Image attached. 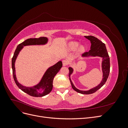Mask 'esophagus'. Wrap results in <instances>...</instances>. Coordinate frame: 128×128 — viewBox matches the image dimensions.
I'll list each match as a JSON object with an SVG mask.
<instances>
[{
	"instance_id": "1",
	"label": "esophagus",
	"mask_w": 128,
	"mask_h": 128,
	"mask_svg": "<svg viewBox=\"0 0 128 128\" xmlns=\"http://www.w3.org/2000/svg\"><path fill=\"white\" fill-rule=\"evenodd\" d=\"M69 64V61L67 60H64L62 61V64L63 66H66Z\"/></svg>"
}]
</instances>
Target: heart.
<instances>
[{
  "label": "heart",
  "mask_w": 128,
  "mask_h": 128,
  "mask_svg": "<svg viewBox=\"0 0 128 128\" xmlns=\"http://www.w3.org/2000/svg\"><path fill=\"white\" fill-rule=\"evenodd\" d=\"M80 45V43L78 42H68V44H67V47L68 48V49L69 50H70V51H75V50L77 49V48ZM85 50L84 47L83 46H80L79 48H78V51L79 52H83Z\"/></svg>",
  "instance_id": "obj_1"
}]
</instances>
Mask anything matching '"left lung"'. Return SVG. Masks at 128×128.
Listing matches in <instances>:
<instances>
[{
    "label": "left lung",
    "instance_id": "left-lung-1",
    "mask_svg": "<svg viewBox=\"0 0 128 128\" xmlns=\"http://www.w3.org/2000/svg\"><path fill=\"white\" fill-rule=\"evenodd\" d=\"M84 37H86V39L90 41L91 45L90 51L83 54L82 57L87 58L92 56H99L102 58V79L101 81V82L94 88H93L88 90L83 91L77 88L72 82L70 78V76L74 72V69L72 67L68 68L69 70V77L70 83L72 84V88L75 91L83 94H89L96 92L98 90H99L100 88H102L104 84V83H106L108 77V76H109L110 71V61L109 56H108V52L107 51L105 44L103 43L102 41L99 40L97 38H96L94 36H85Z\"/></svg>",
    "mask_w": 128,
    "mask_h": 128
}]
</instances>
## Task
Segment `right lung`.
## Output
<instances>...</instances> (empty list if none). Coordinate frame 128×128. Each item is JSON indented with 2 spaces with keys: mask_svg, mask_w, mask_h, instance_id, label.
<instances>
[{
  "mask_svg": "<svg viewBox=\"0 0 128 128\" xmlns=\"http://www.w3.org/2000/svg\"><path fill=\"white\" fill-rule=\"evenodd\" d=\"M48 42V38L45 37H42L38 38H29L26 40L22 43L18 45L15 51L12 60V67L13 70V78L15 83L22 91L31 96L40 97V96L47 95L50 93L53 88V80L54 77L62 67V61H59L52 66L50 67L42 76L40 82L35 86L29 87L23 86L18 82L16 74H15V61L19 53L24 46L28 45H44L47 44Z\"/></svg>",
  "mask_w": 128,
  "mask_h": 128,
  "instance_id": "1",
  "label": "right lung"
}]
</instances>
